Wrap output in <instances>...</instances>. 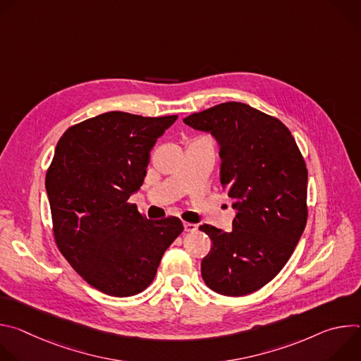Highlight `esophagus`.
<instances>
[{
    "label": "esophagus",
    "instance_id": "esophagus-1",
    "mask_svg": "<svg viewBox=\"0 0 361 361\" xmlns=\"http://www.w3.org/2000/svg\"><path fill=\"white\" fill-rule=\"evenodd\" d=\"M184 230L187 233H194V231L198 230V226L194 224V223H184Z\"/></svg>",
    "mask_w": 361,
    "mask_h": 361
}]
</instances>
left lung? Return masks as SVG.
Masks as SVG:
<instances>
[{
  "label": "left lung",
  "mask_w": 361,
  "mask_h": 361,
  "mask_svg": "<svg viewBox=\"0 0 361 361\" xmlns=\"http://www.w3.org/2000/svg\"><path fill=\"white\" fill-rule=\"evenodd\" d=\"M220 144L221 184L237 216L233 231L202 224L212 241L201 262L213 291L241 297L270 283L307 223V167L290 130L276 117L228 101L184 118Z\"/></svg>",
  "instance_id": "8db88e82"
}]
</instances>
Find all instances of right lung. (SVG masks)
<instances>
[{
    "mask_svg": "<svg viewBox=\"0 0 361 361\" xmlns=\"http://www.w3.org/2000/svg\"><path fill=\"white\" fill-rule=\"evenodd\" d=\"M176 120L110 111L71 126L57 142L45 176L56 244L101 293L145 290L184 230L177 217L148 220L128 202L142 185L151 148Z\"/></svg>",
    "mask_w": 361,
    "mask_h": 361,
    "instance_id": "obj_1",
    "label": "right lung"
}]
</instances>
